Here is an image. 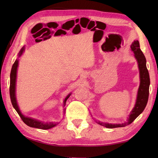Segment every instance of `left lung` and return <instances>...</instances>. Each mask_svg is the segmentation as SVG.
<instances>
[{
  "mask_svg": "<svg viewBox=\"0 0 158 158\" xmlns=\"http://www.w3.org/2000/svg\"><path fill=\"white\" fill-rule=\"evenodd\" d=\"M131 50L134 52V56L138 63L140 77V85L137 92V96L135 106L131 110L130 115L127 119V122L122 123H109L100 122H96L100 126L106 127L107 128H115V127H124L129 125L134 122L140 113H142L147 104L149 98V90L150 85V79L148 70L146 66V58L143 53L140 49V44L138 40L134 41L130 46Z\"/></svg>",
  "mask_w": 158,
  "mask_h": 158,
  "instance_id": "obj_1",
  "label": "left lung"
}]
</instances>
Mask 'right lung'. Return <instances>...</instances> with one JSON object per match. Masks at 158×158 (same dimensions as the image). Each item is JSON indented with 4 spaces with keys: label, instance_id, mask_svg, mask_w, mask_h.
Wrapping results in <instances>:
<instances>
[{
    "label": "right lung",
    "instance_id": "add662e5",
    "mask_svg": "<svg viewBox=\"0 0 158 158\" xmlns=\"http://www.w3.org/2000/svg\"><path fill=\"white\" fill-rule=\"evenodd\" d=\"M25 50V47L23 46V48L20 49V51L18 53V58L15 60L14 64H13L12 69L11 70V74H10V88H9V93H10V98H11V101L12 103V105L13 108L15 109L17 113H18L19 117H21L22 121L24 122L26 125L32 127H35V128H39V129H42V130H48L52 128V127H55L56 126L58 125L59 123L58 122H43L41 121L36 119L34 118H32V117H27L23 115L22 113L21 110H20L18 102H17L16 99V95H15V91H16V80H17V71H18V67L19 64V58H20L23 54V53L24 52ZM71 94H69L67 95V96L64 100L63 102V106L64 107L66 105V100L70 97ZM65 109H64V113H65Z\"/></svg>",
    "mask_w": 158,
    "mask_h": 158
}]
</instances>
